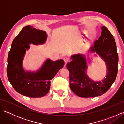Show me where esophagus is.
I'll return each mask as SVG.
<instances>
[{"label":"esophagus","instance_id":"obj_1","mask_svg":"<svg viewBox=\"0 0 124 124\" xmlns=\"http://www.w3.org/2000/svg\"><path fill=\"white\" fill-rule=\"evenodd\" d=\"M64 60L65 62V63H67L69 61V59L68 57H65L64 58Z\"/></svg>","mask_w":124,"mask_h":124}]
</instances>
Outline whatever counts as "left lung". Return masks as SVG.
Segmentation results:
<instances>
[{
  "mask_svg": "<svg viewBox=\"0 0 124 124\" xmlns=\"http://www.w3.org/2000/svg\"><path fill=\"white\" fill-rule=\"evenodd\" d=\"M95 57L104 61L107 70L105 77L99 81H94L87 74V63H91L83 54L71 56L72 61L68 62L67 68L70 73V87L73 92L81 97H92L102 95L111 86L118 73V54L114 37L106 27H102L101 35L94 43L89 51Z\"/></svg>",
  "mask_w": 124,
  "mask_h": 124,
  "instance_id": "1",
  "label": "left lung"
}]
</instances>
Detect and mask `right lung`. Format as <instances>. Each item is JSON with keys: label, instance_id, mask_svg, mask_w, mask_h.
Listing matches in <instances>:
<instances>
[{"label": "right lung", "instance_id": "right-lung-1", "mask_svg": "<svg viewBox=\"0 0 124 124\" xmlns=\"http://www.w3.org/2000/svg\"><path fill=\"white\" fill-rule=\"evenodd\" d=\"M46 32L33 26L23 28L13 40L7 59V75L13 87L18 93L30 97H43L48 93L51 80L63 68L64 61L47 59L38 69L27 70L23 65L30 45H43L47 40Z\"/></svg>", "mask_w": 124, "mask_h": 124}]
</instances>
